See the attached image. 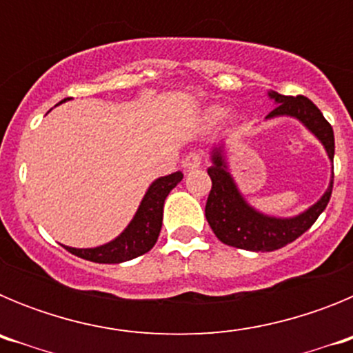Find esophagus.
Listing matches in <instances>:
<instances>
[{"label":"esophagus","instance_id":"34e87169","mask_svg":"<svg viewBox=\"0 0 353 353\" xmlns=\"http://www.w3.org/2000/svg\"><path fill=\"white\" fill-rule=\"evenodd\" d=\"M201 164V154L199 152H191L189 155H185V159L182 161V166L185 171H192L196 168H199Z\"/></svg>","mask_w":353,"mask_h":353}]
</instances>
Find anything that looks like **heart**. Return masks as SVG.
<instances>
[{
    "label": "heart",
    "instance_id": "1",
    "mask_svg": "<svg viewBox=\"0 0 353 353\" xmlns=\"http://www.w3.org/2000/svg\"><path fill=\"white\" fill-rule=\"evenodd\" d=\"M221 117V111H219V109H212V111H208V120H210V121H215V120H217V118H219Z\"/></svg>",
    "mask_w": 353,
    "mask_h": 353
}]
</instances>
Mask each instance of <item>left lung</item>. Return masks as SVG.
I'll return each mask as SVG.
<instances>
[{"instance_id":"left-lung-1","label":"left lung","mask_w":353,"mask_h":353,"mask_svg":"<svg viewBox=\"0 0 353 353\" xmlns=\"http://www.w3.org/2000/svg\"><path fill=\"white\" fill-rule=\"evenodd\" d=\"M269 97L276 102V109L267 114L265 120L277 117L295 118L322 143L330 162L334 161V132L322 111L304 95L286 97L270 90ZM212 166L208 174L212 179V189L205 207V217L215 236L226 245L245 249V251L267 252L285 248L286 244L305 233L325 210L332 194L334 173L330 176L329 187L316 203L311 205L302 214L293 217H274L256 210L245 201L239 191L228 168L226 143L214 145L210 150Z\"/></svg>"}]
</instances>
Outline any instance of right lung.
I'll return each mask as SVG.
<instances>
[{
	"label": "right lung",
	"instance_id": "right-lung-1",
	"mask_svg": "<svg viewBox=\"0 0 353 353\" xmlns=\"http://www.w3.org/2000/svg\"><path fill=\"white\" fill-rule=\"evenodd\" d=\"M182 171H176V173L154 180L143 196L138 212L134 214L129 226L114 240L104 245H99V248L77 249L65 245V249L83 260L95 261V263H121V261L141 256L157 242L162 228L164 199L168 198L171 189H174L182 182Z\"/></svg>",
	"mask_w": 353,
	"mask_h": 353
}]
</instances>
